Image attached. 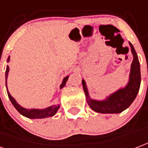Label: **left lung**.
<instances>
[{"label":"left lung","mask_w":148,"mask_h":148,"mask_svg":"<svg viewBox=\"0 0 148 148\" xmlns=\"http://www.w3.org/2000/svg\"><path fill=\"white\" fill-rule=\"evenodd\" d=\"M131 51L133 55V60L131 65L130 81L124 88H121L114 93L111 94L105 100L97 101L91 99L88 96L87 87L84 80H82V86L88 105L94 111L103 114L121 113L130 107L136 97L140 86V67L138 56L134 47L130 43Z\"/></svg>","instance_id":"8db88e82"}]
</instances>
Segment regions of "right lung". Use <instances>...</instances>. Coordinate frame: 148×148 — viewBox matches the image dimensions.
<instances>
[{
  "mask_svg": "<svg viewBox=\"0 0 148 148\" xmlns=\"http://www.w3.org/2000/svg\"><path fill=\"white\" fill-rule=\"evenodd\" d=\"M10 57L8 58V62L9 61ZM8 71H9V66H7L6 67V71H5V82H6V88H7V78H8ZM69 76L64 77V79L63 80V83L62 85H60V88H62L65 85L66 81L68 79ZM8 96L9 97L10 100L12 102V103L13 106L15 107L16 110H18L19 113L21 114L22 115L27 117L28 119H45V118H49V117H52V116L55 115L56 113L57 112V110L60 108V105H56V106H51L48 108L43 109V110H38V109H25V108H22L20 105H18L15 99L13 98L12 96H11L9 93V92L8 91Z\"/></svg>",
  "mask_w": 148,
  "mask_h": 148,
  "instance_id": "1",
  "label": "right lung"
}]
</instances>
